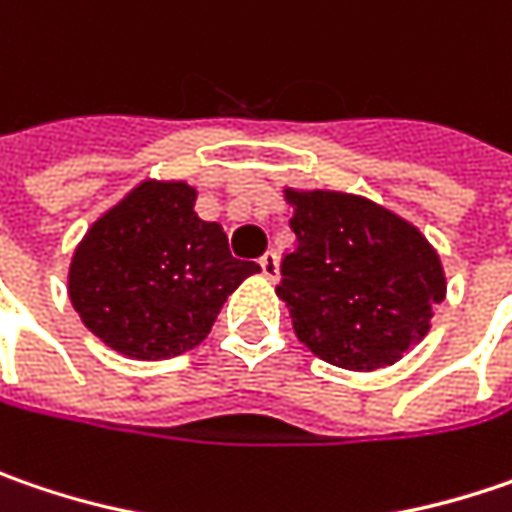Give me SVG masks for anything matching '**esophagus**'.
<instances>
[{
  "label": "esophagus",
  "mask_w": 512,
  "mask_h": 512,
  "mask_svg": "<svg viewBox=\"0 0 512 512\" xmlns=\"http://www.w3.org/2000/svg\"><path fill=\"white\" fill-rule=\"evenodd\" d=\"M259 268H262V276L270 279V282H273V279H279V256H276L273 250H268V253L259 259Z\"/></svg>",
  "instance_id": "esophagus-1"
}]
</instances>
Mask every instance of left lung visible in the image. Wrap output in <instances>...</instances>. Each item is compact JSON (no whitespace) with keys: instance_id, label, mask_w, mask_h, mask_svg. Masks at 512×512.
Returning <instances> with one entry per match:
<instances>
[{"instance_id":"obj_1","label":"left lung","mask_w":512,"mask_h":512,"mask_svg":"<svg viewBox=\"0 0 512 512\" xmlns=\"http://www.w3.org/2000/svg\"><path fill=\"white\" fill-rule=\"evenodd\" d=\"M294 207V247L276 296L294 334L348 371L395 366L432 328L447 296L438 250L409 218L343 190L282 187Z\"/></svg>"}]
</instances>
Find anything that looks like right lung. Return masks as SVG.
Instances as JSON below:
<instances>
[{"label": "right lung", "mask_w": 512, "mask_h": 512, "mask_svg": "<svg viewBox=\"0 0 512 512\" xmlns=\"http://www.w3.org/2000/svg\"><path fill=\"white\" fill-rule=\"evenodd\" d=\"M187 181L143 178L86 230L68 265V299L97 340L132 360H167L207 340L256 262L230 256L198 218Z\"/></svg>", "instance_id": "right-lung-1"}]
</instances>
